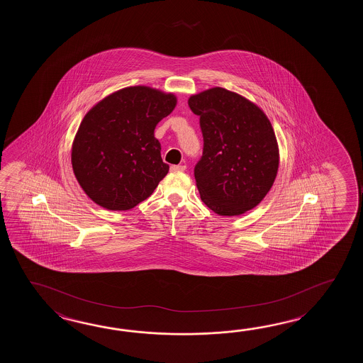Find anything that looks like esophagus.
<instances>
[{
    "mask_svg": "<svg viewBox=\"0 0 363 363\" xmlns=\"http://www.w3.org/2000/svg\"><path fill=\"white\" fill-rule=\"evenodd\" d=\"M186 167H185L184 164H172L170 167V170L172 172H175V171H184Z\"/></svg>",
    "mask_w": 363,
    "mask_h": 363,
    "instance_id": "esophagus-1",
    "label": "esophagus"
}]
</instances>
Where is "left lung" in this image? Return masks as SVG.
<instances>
[{
  "mask_svg": "<svg viewBox=\"0 0 363 363\" xmlns=\"http://www.w3.org/2000/svg\"><path fill=\"white\" fill-rule=\"evenodd\" d=\"M188 105L200 116L203 153L194 167L201 200L218 216L255 208L274 184L278 140L270 119L253 101L222 86L192 94Z\"/></svg>",
  "mask_w": 363,
  "mask_h": 363,
  "instance_id": "8db88e82",
  "label": "left lung"
}]
</instances>
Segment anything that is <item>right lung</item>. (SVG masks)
Listing matches in <instances>:
<instances>
[{
    "label": "right lung",
    "instance_id": "obj_1",
    "mask_svg": "<svg viewBox=\"0 0 363 363\" xmlns=\"http://www.w3.org/2000/svg\"><path fill=\"white\" fill-rule=\"evenodd\" d=\"M174 93L135 85L110 93L85 114L71 164L85 194L101 208L130 210L155 192L167 172L155 125L172 113Z\"/></svg>",
    "mask_w": 363,
    "mask_h": 363
}]
</instances>
